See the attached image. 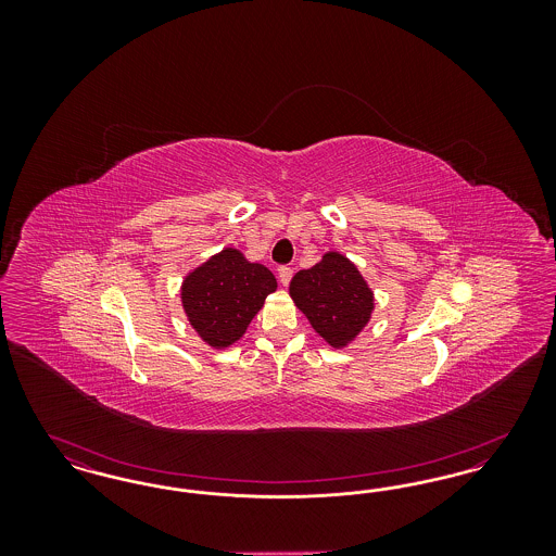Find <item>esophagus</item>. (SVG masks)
<instances>
[{
  "label": "esophagus",
  "instance_id": "esophagus-1",
  "mask_svg": "<svg viewBox=\"0 0 556 556\" xmlns=\"http://www.w3.org/2000/svg\"><path fill=\"white\" fill-rule=\"evenodd\" d=\"M291 268L290 266H279V281H281V286H288L291 279Z\"/></svg>",
  "mask_w": 556,
  "mask_h": 556
}]
</instances>
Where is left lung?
<instances>
[{"mask_svg": "<svg viewBox=\"0 0 556 556\" xmlns=\"http://www.w3.org/2000/svg\"><path fill=\"white\" fill-rule=\"evenodd\" d=\"M290 295L318 336L336 350L352 344L375 311L367 279L340 252H327L317 265L298 270Z\"/></svg>", "mask_w": 556, "mask_h": 556, "instance_id": "8db88e82", "label": "left lung"}]
</instances>
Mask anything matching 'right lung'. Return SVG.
<instances>
[{
  "label": "right lung",
  "mask_w": 556,
  "mask_h": 556,
  "mask_svg": "<svg viewBox=\"0 0 556 556\" xmlns=\"http://www.w3.org/2000/svg\"><path fill=\"white\" fill-rule=\"evenodd\" d=\"M275 290L277 279L265 265L250 263L238 248H223L184 277L181 306L200 340L225 350L243 338Z\"/></svg>",
  "instance_id": "1"
}]
</instances>
